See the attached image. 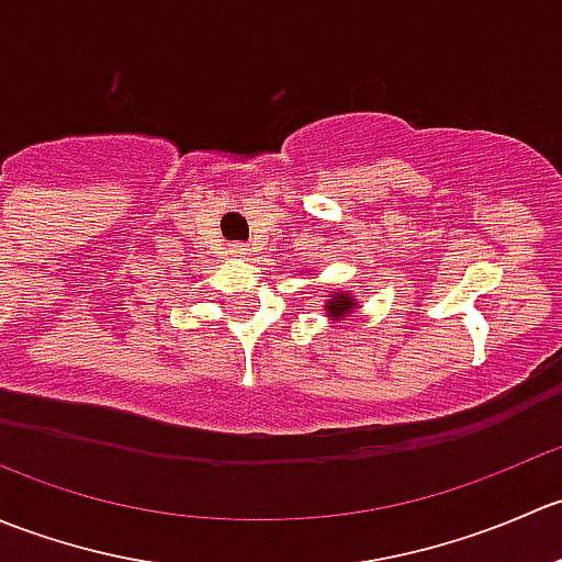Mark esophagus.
Segmentation results:
<instances>
[{"label": "esophagus", "instance_id": "1", "mask_svg": "<svg viewBox=\"0 0 562 562\" xmlns=\"http://www.w3.org/2000/svg\"><path fill=\"white\" fill-rule=\"evenodd\" d=\"M228 252L234 255V258H245V255H249V249H247V245H231Z\"/></svg>", "mask_w": 562, "mask_h": 562}]
</instances>
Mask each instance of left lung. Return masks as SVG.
<instances>
[{
  "label": "left lung",
  "mask_w": 562,
  "mask_h": 562,
  "mask_svg": "<svg viewBox=\"0 0 562 562\" xmlns=\"http://www.w3.org/2000/svg\"><path fill=\"white\" fill-rule=\"evenodd\" d=\"M356 310V299L350 296L348 291H334V296L326 302V315L331 317V321H339V317L350 315Z\"/></svg>",
  "instance_id": "8db88e82"
}]
</instances>
